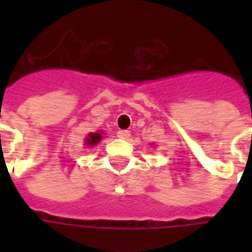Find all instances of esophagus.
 <instances>
[{
  "mask_svg": "<svg viewBox=\"0 0 252 252\" xmlns=\"http://www.w3.org/2000/svg\"><path fill=\"white\" fill-rule=\"evenodd\" d=\"M129 136H131L129 131H119L117 132V137H120V139H123V140H128V139H129Z\"/></svg>",
  "mask_w": 252,
  "mask_h": 252,
  "instance_id": "1",
  "label": "esophagus"
}]
</instances>
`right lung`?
Here are the masks:
<instances>
[{
  "mask_svg": "<svg viewBox=\"0 0 252 252\" xmlns=\"http://www.w3.org/2000/svg\"><path fill=\"white\" fill-rule=\"evenodd\" d=\"M102 133L104 132H90L86 139H85V146L86 147H94V146H97L99 142H101V139H102Z\"/></svg>",
  "mask_w": 252,
  "mask_h": 252,
  "instance_id": "add662e5",
  "label": "right lung"
}]
</instances>
